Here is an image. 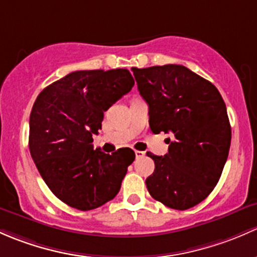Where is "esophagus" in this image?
Listing matches in <instances>:
<instances>
[{"label": "esophagus", "instance_id": "obj_1", "mask_svg": "<svg viewBox=\"0 0 257 257\" xmlns=\"http://www.w3.org/2000/svg\"><path fill=\"white\" fill-rule=\"evenodd\" d=\"M144 155H145V152H142V151H137V150H135V156H136V158H141V157H144Z\"/></svg>", "mask_w": 257, "mask_h": 257}]
</instances>
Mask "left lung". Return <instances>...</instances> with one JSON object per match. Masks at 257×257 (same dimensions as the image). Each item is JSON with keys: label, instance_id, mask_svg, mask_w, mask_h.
<instances>
[{"label": "left lung", "instance_id": "8db88e82", "mask_svg": "<svg viewBox=\"0 0 257 257\" xmlns=\"http://www.w3.org/2000/svg\"><path fill=\"white\" fill-rule=\"evenodd\" d=\"M140 95L148 105L153 134H171L168 153L156 156L146 179L151 197L186 210L216 186L229 155L231 127L218 89L183 65L132 68Z\"/></svg>", "mask_w": 257, "mask_h": 257}]
</instances>
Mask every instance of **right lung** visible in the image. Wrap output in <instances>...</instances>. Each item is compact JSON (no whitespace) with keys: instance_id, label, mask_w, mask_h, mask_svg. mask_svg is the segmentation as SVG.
<instances>
[{"instance_id":"right-lung-1","label":"right lung","mask_w":257,"mask_h":257,"mask_svg":"<svg viewBox=\"0 0 257 257\" xmlns=\"http://www.w3.org/2000/svg\"><path fill=\"white\" fill-rule=\"evenodd\" d=\"M135 81L127 69L78 70L47 86L30 116V152L53 194L79 210L113 199L127 167L131 148L111 155L92 147L104 112L127 94Z\"/></svg>"}]
</instances>
